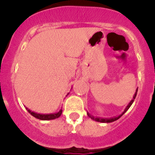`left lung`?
I'll use <instances>...</instances> for the list:
<instances>
[{"label":"left lung","instance_id":"obj_1","mask_svg":"<svg viewBox=\"0 0 155 155\" xmlns=\"http://www.w3.org/2000/svg\"><path fill=\"white\" fill-rule=\"evenodd\" d=\"M137 91H138V88H137V91H136L135 94H134V97H133V99L131 100L129 104H128V105L127 106L126 108H125V109H124V112H123L121 114V115H118V116L112 117V118H100V117H94V116H93V115H91V114H89L88 112H87V115H88L89 118H91V119L94 120V121H98V122H102V123H110V122H113V121H116V120H118V118H121V117L122 116V115H124V113H125V112H127V111L128 110V109H129V108L130 107V106L132 105V104H133V103H134V100H135L136 96H137Z\"/></svg>","mask_w":155,"mask_h":155}]
</instances>
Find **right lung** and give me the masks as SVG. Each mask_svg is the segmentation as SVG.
<instances>
[{"instance_id":"1","label":"right lung","mask_w":155,"mask_h":155,"mask_svg":"<svg viewBox=\"0 0 155 155\" xmlns=\"http://www.w3.org/2000/svg\"><path fill=\"white\" fill-rule=\"evenodd\" d=\"M69 94V93L67 94V96ZM26 109L28 110V112L31 114V115H33L34 117H35L36 118L40 120H43V121H48V120H52L55 119V118H59L61 116V115L62 114V109H61L58 112L55 113H50V114H40V113H37V112H34L33 111L30 110L28 108L26 107Z\"/></svg>"}]
</instances>
